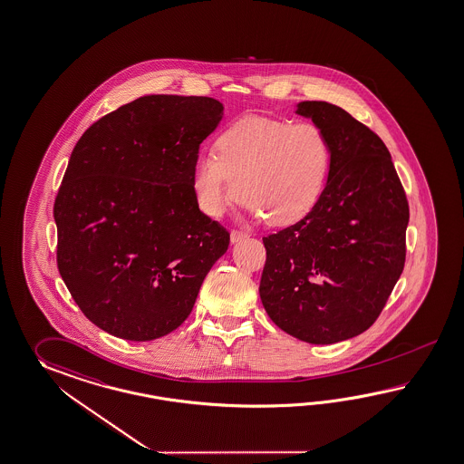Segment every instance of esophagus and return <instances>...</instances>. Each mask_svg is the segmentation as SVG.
<instances>
[{
    "mask_svg": "<svg viewBox=\"0 0 464 464\" xmlns=\"http://www.w3.org/2000/svg\"><path fill=\"white\" fill-rule=\"evenodd\" d=\"M229 237H231V243H237V241H241V239H246V237H248V233H243V231L233 229V231L229 233Z\"/></svg>",
    "mask_w": 464,
    "mask_h": 464,
    "instance_id": "obj_1",
    "label": "esophagus"
}]
</instances>
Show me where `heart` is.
<instances>
[{"instance_id": "1", "label": "heart", "mask_w": 464, "mask_h": 464, "mask_svg": "<svg viewBox=\"0 0 464 464\" xmlns=\"http://www.w3.org/2000/svg\"><path fill=\"white\" fill-rule=\"evenodd\" d=\"M332 159V142L315 122L243 117L218 134L213 154L196 159L194 199L218 218L239 198L255 219L288 227L315 209Z\"/></svg>"}]
</instances>
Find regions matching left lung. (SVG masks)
<instances>
[{
	"instance_id": "1",
	"label": "left lung",
	"mask_w": 464,
	"mask_h": 464,
	"mask_svg": "<svg viewBox=\"0 0 464 464\" xmlns=\"http://www.w3.org/2000/svg\"><path fill=\"white\" fill-rule=\"evenodd\" d=\"M332 142L327 188L315 209L263 237L260 296L278 327L308 343L365 332L406 263L409 203L382 139L339 105L298 103Z\"/></svg>"
}]
</instances>
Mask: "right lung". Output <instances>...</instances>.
Listing matches in <instances>:
<instances>
[{
    "instance_id": "1",
    "label": "right lung",
    "mask_w": 464,
    "mask_h": 464,
    "mask_svg": "<svg viewBox=\"0 0 464 464\" xmlns=\"http://www.w3.org/2000/svg\"><path fill=\"white\" fill-rule=\"evenodd\" d=\"M223 117L211 97L146 95L72 150L53 216L58 272L82 314L119 339H159L191 314L229 233L203 215L192 170Z\"/></svg>"
}]
</instances>
